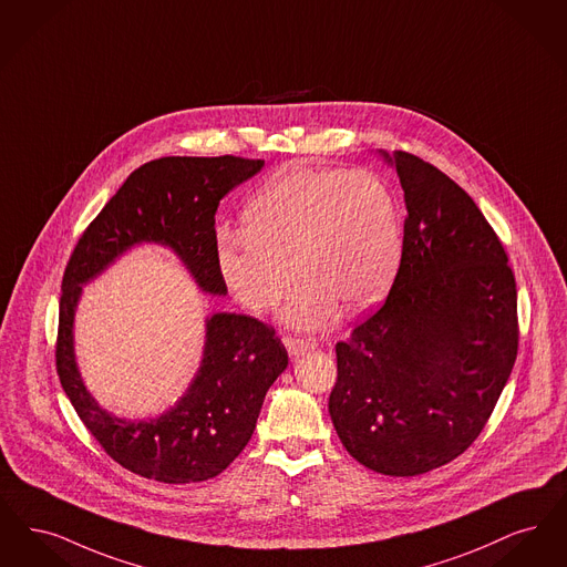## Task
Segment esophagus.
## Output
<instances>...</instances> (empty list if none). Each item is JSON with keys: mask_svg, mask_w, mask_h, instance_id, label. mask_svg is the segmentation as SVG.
<instances>
[{"mask_svg": "<svg viewBox=\"0 0 567 567\" xmlns=\"http://www.w3.org/2000/svg\"><path fill=\"white\" fill-rule=\"evenodd\" d=\"M286 343H288V349H290V353L295 358L305 355V353H309V351H313L318 347L316 339H286Z\"/></svg>", "mask_w": 567, "mask_h": 567, "instance_id": "34e87169", "label": "esophagus"}]
</instances>
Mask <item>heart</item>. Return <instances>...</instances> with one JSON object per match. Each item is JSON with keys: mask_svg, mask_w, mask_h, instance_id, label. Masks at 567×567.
I'll return each mask as SVG.
<instances>
[{"mask_svg": "<svg viewBox=\"0 0 567 567\" xmlns=\"http://www.w3.org/2000/svg\"><path fill=\"white\" fill-rule=\"evenodd\" d=\"M244 235H226L218 269L247 309H286L295 328L318 330L377 305L402 258V212L392 186L367 169L296 167L275 175L244 212Z\"/></svg>", "mask_w": 567, "mask_h": 567, "instance_id": "obj_1", "label": "heart"}]
</instances>
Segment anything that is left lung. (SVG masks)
<instances>
[{
    "label": "left lung",
    "instance_id": "1",
    "mask_svg": "<svg viewBox=\"0 0 567 567\" xmlns=\"http://www.w3.org/2000/svg\"><path fill=\"white\" fill-rule=\"evenodd\" d=\"M381 154L404 190L402 258L385 302L337 343L328 411L362 466L417 476L492 417L517 360V284L464 188L409 152Z\"/></svg>",
    "mask_w": 567,
    "mask_h": 567
}]
</instances>
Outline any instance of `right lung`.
I'll use <instances>...</instances> for the list:
<instances>
[{"instance_id":"obj_1","label":"right lung","mask_w":567,"mask_h":567,"mask_svg":"<svg viewBox=\"0 0 567 567\" xmlns=\"http://www.w3.org/2000/svg\"><path fill=\"white\" fill-rule=\"evenodd\" d=\"M265 167L241 156H165L126 177L78 239L63 272L56 372L78 417L103 451L144 478L184 485L218 476L246 449L265 395L288 367L271 326L214 313L188 392L161 417L126 421L86 392L74 355L75 305L82 286L140 244L172 247L207 295H226L218 269L216 212L224 195Z\"/></svg>"}]
</instances>
